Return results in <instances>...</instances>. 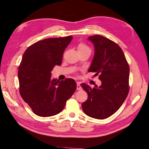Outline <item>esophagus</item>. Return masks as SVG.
<instances>
[{"mask_svg":"<svg viewBox=\"0 0 149 149\" xmlns=\"http://www.w3.org/2000/svg\"><path fill=\"white\" fill-rule=\"evenodd\" d=\"M77 90H81V89H82V88H81V86H80V84H79V83H77Z\"/></svg>","mask_w":149,"mask_h":149,"instance_id":"obj_1","label":"esophagus"}]
</instances>
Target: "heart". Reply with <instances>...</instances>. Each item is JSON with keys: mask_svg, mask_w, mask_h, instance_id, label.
<instances>
[{"mask_svg": "<svg viewBox=\"0 0 149 149\" xmlns=\"http://www.w3.org/2000/svg\"><path fill=\"white\" fill-rule=\"evenodd\" d=\"M78 51H80V50H90L89 48L87 47L84 43H80L78 47Z\"/></svg>", "mask_w": 149, "mask_h": 149, "instance_id": "obj_1", "label": "heart"}]
</instances>
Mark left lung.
<instances>
[{"label": "left lung", "instance_id": "obj_1", "mask_svg": "<svg viewBox=\"0 0 149 149\" xmlns=\"http://www.w3.org/2000/svg\"><path fill=\"white\" fill-rule=\"evenodd\" d=\"M94 45V56L89 72L99 74L100 86L93 88L80 85L88 93L82 109L88 116L106 119L114 114L124 102L129 92L130 68L121 47L102 35L88 38Z\"/></svg>", "mask_w": 149, "mask_h": 149}]
</instances>
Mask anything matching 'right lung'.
Here are the masks:
<instances>
[{"instance_id": "right-lung-1", "label": "right lung", "mask_w": 149, "mask_h": 149, "mask_svg": "<svg viewBox=\"0 0 149 149\" xmlns=\"http://www.w3.org/2000/svg\"><path fill=\"white\" fill-rule=\"evenodd\" d=\"M72 39V36L44 39L29 47L23 54L17 73L19 93L39 116L59 114L77 89L73 79L51 78V71L62 63L63 53Z\"/></svg>"}]
</instances>
